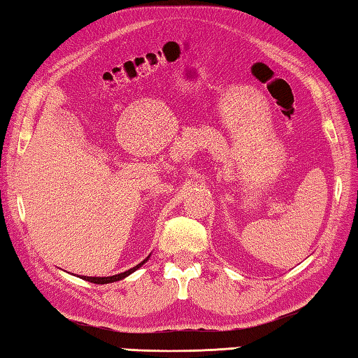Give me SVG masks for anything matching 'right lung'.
I'll use <instances>...</instances> for the list:
<instances>
[{
  "mask_svg": "<svg viewBox=\"0 0 358 358\" xmlns=\"http://www.w3.org/2000/svg\"><path fill=\"white\" fill-rule=\"evenodd\" d=\"M149 259V256L146 259H144L143 262H140V264L138 266H135L134 268H129V271H125V272H122V273H117V275H113V277H80V278H83V280H86V281H91V283H96V285H106V283H115V281H119V280H122V278H125V277H129L130 273H134L136 268H140L144 262H146Z\"/></svg>",
  "mask_w": 358,
  "mask_h": 358,
  "instance_id": "add662e5",
  "label": "right lung"
}]
</instances>
